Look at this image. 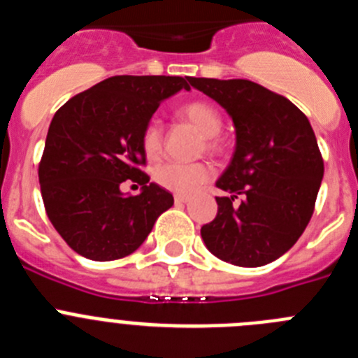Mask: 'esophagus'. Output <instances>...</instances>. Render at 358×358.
<instances>
[{
    "label": "esophagus",
    "instance_id": "obj_1",
    "mask_svg": "<svg viewBox=\"0 0 358 358\" xmlns=\"http://www.w3.org/2000/svg\"><path fill=\"white\" fill-rule=\"evenodd\" d=\"M173 201H176L177 204H182V202H188V201H189V197H188V195L177 194V195H173Z\"/></svg>",
    "mask_w": 358,
    "mask_h": 358
}]
</instances>
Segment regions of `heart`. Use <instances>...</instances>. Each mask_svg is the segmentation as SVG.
<instances>
[{
    "label": "heart",
    "instance_id": "1",
    "mask_svg": "<svg viewBox=\"0 0 358 358\" xmlns=\"http://www.w3.org/2000/svg\"><path fill=\"white\" fill-rule=\"evenodd\" d=\"M179 116L206 136V148L210 152L220 150L217 134L222 131V115L213 103L206 100H194L179 109ZM141 148L147 159L154 161L163 150V125L159 120H150L141 132ZM213 169L208 163H163L154 169V181L176 194L188 195L210 181Z\"/></svg>",
    "mask_w": 358,
    "mask_h": 358
}]
</instances>
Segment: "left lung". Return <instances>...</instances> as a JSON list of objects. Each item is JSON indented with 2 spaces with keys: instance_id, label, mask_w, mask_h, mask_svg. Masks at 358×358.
Returning a JSON list of instances; mask_svg holds the SVG:
<instances>
[{
  "instance_id": "left-lung-1",
  "label": "left lung",
  "mask_w": 358,
  "mask_h": 358,
  "mask_svg": "<svg viewBox=\"0 0 358 358\" xmlns=\"http://www.w3.org/2000/svg\"><path fill=\"white\" fill-rule=\"evenodd\" d=\"M189 84L220 103L236 131L233 159L217 181L229 197H217V217L201 227L202 240L227 264H271L314 213L324 163L312 125L289 98L256 82L189 77Z\"/></svg>"
}]
</instances>
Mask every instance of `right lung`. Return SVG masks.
Masks as SVG:
<instances>
[{"instance_id":"1","label":"right lung","mask_w":358,"mask_h":358,"mask_svg":"<svg viewBox=\"0 0 358 358\" xmlns=\"http://www.w3.org/2000/svg\"><path fill=\"white\" fill-rule=\"evenodd\" d=\"M189 77L118 75L69 98L50 123L39 182L50 222L75 252L118 260L140 248L170 192L141 170V132L164 98L189 90ZM131 178L140 196H123Z\"/></svg>"}]
</instances>
